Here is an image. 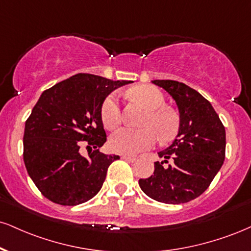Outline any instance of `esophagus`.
Masks as SVG:
<instances>
[{
  "mask_svg": "<svg viewBox=\"0 0 251 251\" xmlns=\"http://www.w3.org/2000/svg\"><path fill=\"white\" fill-rule=\"evenodd\" d=\"M122 159L126 160V161L128 162H134L137 158H134V156H131V155H122Z\"/></svg>",
  "mask_w": 251,
  "mask_h": 251,
  "instance_id": "obj_1",
  "label": "esophagus"
}]
</instances>
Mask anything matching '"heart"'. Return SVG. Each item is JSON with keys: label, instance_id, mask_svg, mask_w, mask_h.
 <instances>
[{"label": "heart", "instance_id": "b5f03b06", "mask_svg": "<svg viewBox=\"0 0 251 251\" xmlns=\"http://www.w3.org/2000/svg\"><path fill=\"white\" fill-rule=\"evenodd\" d=\"M131 96L146 108L147 114L143 123L144 128H119L110 137L111 150L122 154H135L154 146L156 139L168 141L176 134L179 122L172 111L164 108L165 98L159 89L141 85L131 91ZM101 120L108 129L117 127L122 122L119 98L112 93L105 99L101 106Z\"/></svg>", "mask_w": 251, "mask_h": 251}]
</instances>
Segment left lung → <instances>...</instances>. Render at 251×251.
Masks as SVG:
<instances>
[{
	"label": "left lung",
	"mask_w": 251,
	"mask_h": 251,
	"mask_svg": "<svg viewBox=\"0 0 251 251\" xmlns=\"http://www.w3.org/2000/svg\"><path fill=\"white\" fill-rule=\"evenodd\" d=\"M174 99L179 111V131L167 149L160 151L161 162L154 173L139 180L153 200L180 204L200 196L221 170L226 153V129L209 101L196 90L176 80H152ZM174 160L167 168L163 162Z\"/></svg>",
	"instance_id": "obj_1"
}]
</instances>
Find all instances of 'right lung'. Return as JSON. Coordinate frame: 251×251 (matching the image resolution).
I'll return each mask as SVG.
<instances>
[{
  "label": "right lung",
  "instance_id": "obj_1",
  "mask_svg": "<svg viewBox=\"0 0 251 251\" xmlns=\"http://www.w3.org/2000/svg\"><path fill=\"white\" fill-rule=\"evenodd\" d=\"M128 83L78 74L39 97L25 122L23 159L29 176L50 201L77 206L100 191L108 166L119 159L98 150L106 141L102 102ZM80 141L90 145L87 157L80 154Z\"/></svg>",
  "mask_w": 251,
  "mask_h": 251
}]
</instances>
